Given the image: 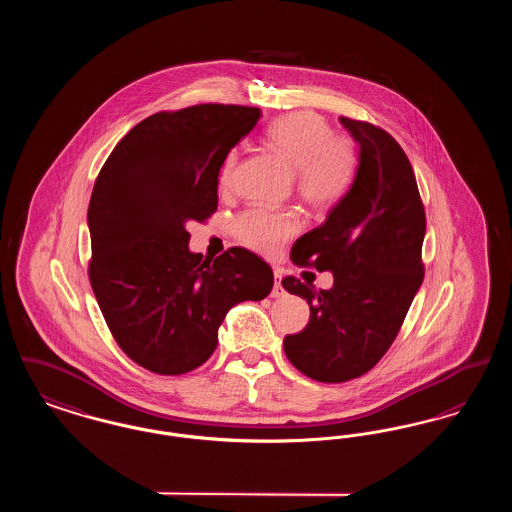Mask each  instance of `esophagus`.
Here are the masks:
<instances>
[{"label": "esophagus", "mask_w": 512, "mask_h": 512, "mask_svg": "<svg viewBox=\"0 0 512 512\" xmlns=\"http://www.w3.org/2000/svg\"><path fill=\"white\" fill-rule=\"evenodd\" d=\"M274 278H276V282H274V288H272V293H270V295H272V297H276V299H278V297H284V288H282V282H280V280H282V276H280V272H278V270H276V272H274Z\"/></svg>", "instance_id": "34e87169"}]
</instances>
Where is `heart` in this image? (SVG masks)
Wrapping results in <instances>:
<instances>
[{
	"label": "heart",
	"instance_id": "heart-1",
	"mask_svg": "<svg viewBox=\"0 0 512 512\" xmlns=\"http://www.w3.org/2000/svg\"><path fill=\"white\" fill-rule=\"evenodd\" d=\"M267 144L293 172L299 197L311 207L334 205L347 192L355 169V155L345 138L332 136L328 122L311 111H295L272 122ZM238 157L230 155L220 172V186L228 190L234 182ZM299 230L293 213L249 209L234 224L242 244L270 255Z\"/></svg>",
	"mask_w": 512,
	"mask_h": 512
}]
</instances>
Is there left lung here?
Instances as JSON below:
<instances>
[{
  "label": "left lung",
  "mask_w": 512,
  "mask_h": 512,
  "mask_svg": "<svg viewBox=\"0 0 512 512\" xmlns=\"http://www.w3.org/2000/svg\"><path fill=\"white\" fill-rule=\"evenodd\" d=\"M340 122L359 146L353 184L292 247L295 265L330 270L334 286L282 280L286 292L311 307L305 330L284 338L286 357L328 384L363 376L384 357L424 278L426 215L405 151L374 124Z\"/></svg>",
  "instance_id": "obj_1"
}]
</instances>
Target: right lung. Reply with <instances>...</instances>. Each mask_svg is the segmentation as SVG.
Returning a JSON list of instances; mask_svg holds the SVG:
<instances>
[{"label": "right lung", "mask_w": 512, "mask_h": 512, "mask_svg": "<svg viewBox=\"0 0 512 512\" xmlns=\"http://www.w3.org/2000/svg\"><path fill=\"white\" fill-rule=\"evenodd\" d=\"M257 107L205 103L138 122L99 171L90 207V282L122 351L157 374H184L215 351L226 313L265 299L272 268L244 247L215 261L190 251V220L219 205V172Z\"/></svg>", "instance_id": "right-lung-1"}]
</instances>
